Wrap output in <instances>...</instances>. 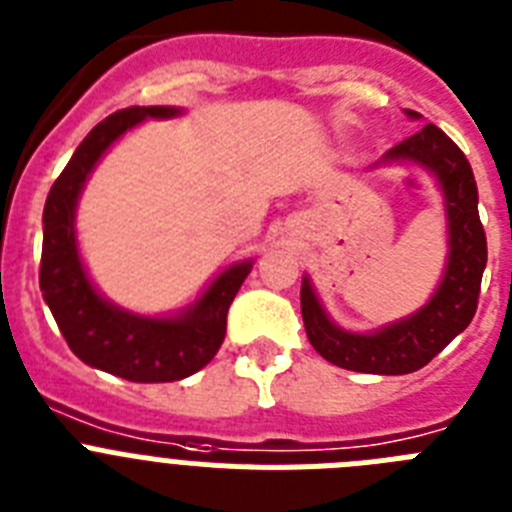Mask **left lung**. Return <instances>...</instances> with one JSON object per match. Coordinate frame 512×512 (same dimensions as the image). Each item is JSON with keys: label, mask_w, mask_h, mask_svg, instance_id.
I'll use <instances>...</instances> for the list:
<instances>
[{"label": "left lung", "mask_w": 512, "mask_h": 512, "mask_svg": "<svg viewBox=\"0 0 512 512\" xmlns=\"http://www.w3.org/2000/svg\"><path fill=\"white\" fill-rule=\"evenodd\" d=\"M420 121L415 110H404ZM412 164L438 182L446 208L448 255L438 288L410 317L389 322L379 330L350 332L332 322L319 301L311 278H301V317L306 337L324 361L358 373L402 376L430 363L453 337L469 327L477 311L479 286L487 265V237L479 221V195L474 172L464 151L438 126L428 123L415 136L389 149L373 167ZM371 167V170H373Z\"/></svg>", "instance_id": "8db88e82"}]
</instances>
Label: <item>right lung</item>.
<instances>
[{
	"instance_id": "add662e5",
	"label": "right lung",
	"mask_w": 512,
	"mask_h": 512,
	"mask_svg": "<svg viewBox=\"0 0 512 512\" xmlns=\"http://www.w3.org/2000/svg\"><path fill=\"white\" fill-rule=\"evenodd\" d=\"M177 115H182V108L149 105L118 110L97 123L53 182L43 208V301L79 361L136 384L188 379L211 363L224 342L226 311L255 265V260L231 262L195 301L157 317L105 299L84 268L77 242V206L92 170L131 128Z\"/></svg>"
}]
</instances>
